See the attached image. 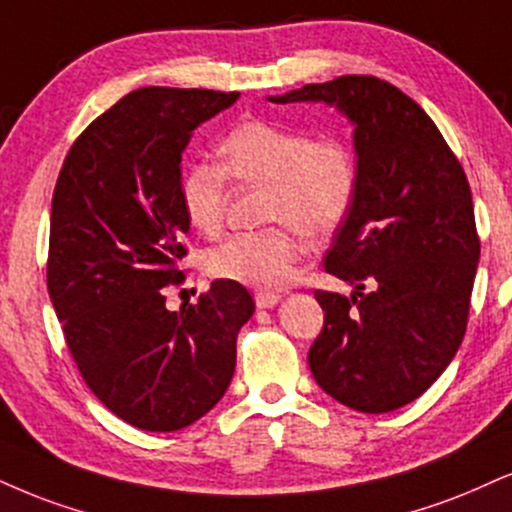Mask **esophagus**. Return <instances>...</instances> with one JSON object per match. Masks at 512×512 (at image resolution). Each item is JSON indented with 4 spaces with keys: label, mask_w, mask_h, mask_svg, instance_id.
I'll return each mask as SVG.
<instances>
[{
    "label": "esophagus",
    "mask_w": 512,
    "mask_h": 512,
    "mask_svg": "<svg viewBox=\"0 0 512 512\" xmlns=\"http://www.w3.org/2000/svg\"><path fill=\"white\" fill-rule=\"evenodd\" d=\"M254 301H256L258 308H273L277 301H280V294H275V292H258L254 296Z\"/></svg>",
    "instance_id": "esophagus-1"
}]
</instances>
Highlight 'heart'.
Returning <instances> with one entry per match:
<instances>
[{"mask_svg": "<svg viewBox=\"0 0 512 512\" xmlns=\"http://www.w3.org/2000/svg\"><path fill=\"white\" fill-rule=\"evenodd\" d=\"M230 178L266 185L261 230L235 232L206 254V270L218 280L254 289H277L292 277L304 242L330 237L344 225L361 187L356 149L344 137L249 118L227 130L220 163L197 161L180 178L185 218L206 235L223 227Z\"/></svg>", "mask_w": 512, "mask_h": 512, "instance_id": "b5f03b06", "label": "heart"}]
</instances>
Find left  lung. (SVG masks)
<instances>
[{"label":"left lung","mask_w":512,"mask_h":512,"mask_svg":"<svg viewBox=\"0 0 512 512\" xmlns=\"http://www.w3.org/2000/svg\"><path fill=\"white\" fill-rule=\"evenodd\" d=\"M270 99L327 102L356 123L361 187L323 261L356 292L315 289L325 325L308 365L332 399L389 413L432 387L468 330L479 261L468 175L432 118L375 75Z\"/></svg>","instance_id":"left-lung-1"}]
</instances>
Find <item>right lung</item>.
Segmentation results:
<instances>
[{
  "label": "right lung",
  "instance_id": "right-lung-1",
  "mask_svg": "<svg viewBox=\"0 0 512 512\" xmlns=\"http://www.w3.org/2000/svg\"><path fill=\"white\" fill-rule=\"evenodd\" d=\"M237 92L142 87L94 118L68 149L52 197L47 289L82 380L113 415L175 432L223 399L246 287L216 280L197 304L166 308L185 280L189 220L180 161L189 132Z\"/></svg>",
  "mask_w": 512,
  "mask_h": 512
}]
</instances>
